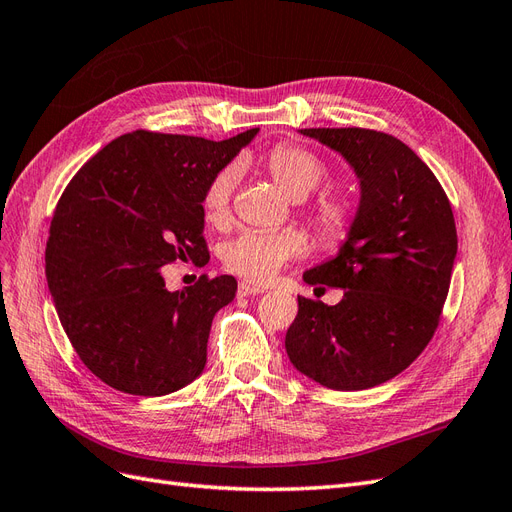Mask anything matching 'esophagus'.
Wrapping results in <instances>:
<instances>
[{
	"mask_svg": "<svg viewBox=\"0 0 512 512\" xmlns=\"http://www.w3.org/2000/svg\"><path fill=\"white\" fill-rule=\"evenodd\" d=\"M262 292H265V288H262V286H254V284H250V282H241L239 288H237V294H239L241 299H243V297H252V294H262Z\"/></svg>",
	"mask_w": 512,
	"mask_h": 512,
	"instance_id": "esophagus-1",
	"label": "esophagus"
}]
</instances>
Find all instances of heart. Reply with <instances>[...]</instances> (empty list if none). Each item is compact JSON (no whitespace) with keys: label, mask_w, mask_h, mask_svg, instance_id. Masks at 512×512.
<instances>
[{"label":"heart","mask_w":512,"mask_h":512,"mask_svg":"<svg viewBox=\"0 0 512 512\" xmlns=\"http://www.w3.org/2000/svg\"><path fill=\"white\" fill-rule=\"evenodd\" d=\"M267 170L288 198L301 200L314 192L327 177V166L305 147L277 145L267 156ZM239 181L237 166H224L207 183L203 194V211L207 220L222 224L228 220L232 194ZM309 218L322 243L337 245L346 239L352 226V207L335 194H322L309 207ZM305 250V237L299 230H245L239 237L222 245V262L230 273L252 282H269L288 260Z\"/></svg>","instance_id":"1"}]
</instances>
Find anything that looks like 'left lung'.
<instances>
[{
	"instance_id": "8db88e82",
	"label": "left lung",
	"mask_w": 512,
	"mask_h": 512,
	"mask_svg": "<svg viewBox=\"0 0 512 512\" xmlns=\"http://www.w3.org/2000/svg\"><path fill=\"white\" fill-rule=\"evenodd\" d=\"M361 185L335 258L303 273L342 288L324 305L299 297L286 333L290 363L333 391H363L401 374L438 329L457 256L451 203L429 166L399 138L365 128H307Z\"/></svg>"
}]
</instances>
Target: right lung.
I'll list each match as a JSON object with an SVG mask.
<instances>
[{"label": "right lung", "mask_w": 512, "mask_h": 512, "mask_svg": "<svg viewBox=\"0 0 512 512\" xmlns=\"http://www.w3.org/2000/svg\"><path fill=\"white\" fill-rule=\"evenodd\" d=\"M258 128L226 141L136 130L72 177L55 207L46 282L72 348L117 391L160 397L203 374L213 316L237 280L170 292L162 269L209 260L203 194Z\"/></svg>", "instance_id": "obj_1"}]
</instances>
